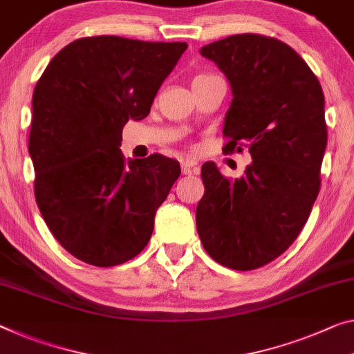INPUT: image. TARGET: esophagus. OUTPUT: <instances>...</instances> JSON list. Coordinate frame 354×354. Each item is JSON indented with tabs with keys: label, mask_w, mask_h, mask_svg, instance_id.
Listing matches in <instances>:
<instances>
[{
	"label": "esophagus",
	"mask_w": 354,
	"mask_h": 354,
	"mask_svg": "<svg viewBox=\"0 0 354 354\" xmlns=\"http://www.w3.org/2000/svg\"><path fill=\"white\" fill-rule=\"evenodd\" d=\"M199 167H198V161L193 158H187L182 161V174L183 176H192V174H198Z\"/></svg>",
	"instance_id": "esophagus-1"
}]
</instances>
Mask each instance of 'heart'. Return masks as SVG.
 <instances>
[{
  "label": "heart",
  "instance_id": "heart-1",
  "mask_svg": "<svg viewBox=\"0 0 354 354\" xmlns=\"http://www.w3.org/2000/svg\"><path fill=\"white\" fill-rule=\"evenodd\" d=\"M199 77H205V75H198V77H194V79H199Z\"/></svg>",
  "mask_w": 354,
  "mask_h": 354
}]
</instances>
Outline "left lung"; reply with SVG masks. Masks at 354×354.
Listing matches in <instances>:
<instances>
[{
    "instance_id": "left-lung-1",
    "label": "left lung",
    "mask_w": 354,
    "mask_h": 354,
    "mask_svg": "<svg viewBox=\"0 0 354 354\" xmlns=\"http://www.w3.org/2000/svg\"><path fill=\"white\" fill-rule=\"evenodd\" d=\"M199 52L231 85L223 151L245 147L252 162L236 180L204 162L196 226L216 263L258 269L296 241L318 196L328 142L324 95L307 63L275 37L234 35Z\"/></svg>"
}]
</instances>
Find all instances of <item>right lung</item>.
Instances as JSON below:
<instances>
[{"mask_svg": "<svg viewBox=\"0 0 354 354\" xmlns=\"http://www.w3.org/2000/svg\"><path fill=\"white\" fill-rule=\"evenodd\" d=\"M187 42L82 37L47 64L32 93L28 151L42 218L64 250L97 268L142 252L180 176L162 155L124 160L123 127L149 115Z\"/></svg>", "mask_w": 354, "mask_h": 354, "instance_id": "1", "label": "right lung"}]
</instances>
